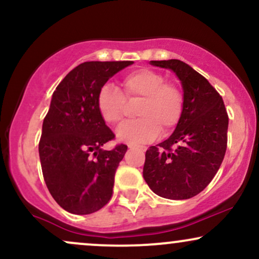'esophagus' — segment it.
<instances>
[{
	"mask_svg": "<svg viewBox=\"0 0 259 259\" xmlns=\"http://www.w3.org/2000/svg\"><path fill=\"white\" fill-rule=\"evenodd\" d=\"M130 150H141V151H146V147L145 146H135V145H129Z\"/></svg>",
	"mask_w": 259,
	"mask_h": 259,
	"instance_id": "obj_1",
	"label": "esophagus"
}]
</instances>
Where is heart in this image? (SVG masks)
I'll use <instances>...</instances> for the list:
<instances>
[{
	"label": "heart",
	"instance_id": "b5f03b06",
	"mask_svg": "<svg viewBox=\"0 0 259 259\" xmlns=\"http://www.w3.org/2000/svg\"><path fill=\"white\" fill-rule=\"evenodd\" d=\"M123 92L117 86L106 84L97 92L96 105L100 115L107 124L117 125L125 114L126 100H141L138 107L139 119L127 121L117 130L119 141L139 145L152 141L163 133L170 132L183 117V91L169 84L162 73L142 68L126 74L121 80Z\"/></svg>",
	"mask_w": 259,
	"mask_h": 259
}]
</instances>
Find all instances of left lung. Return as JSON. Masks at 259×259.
Segmentation results:
<instances>
[{"instance_id": "8db88e82", "label": "left lung", "mask_w": 259, "mask_h": 259, "mask_svg": "<svg viewBox=\"0 0 259 259\" xmlns=\"http://www.w3.org/2000/svg\"><path fill=\"white\" fill-rule=\"evenodd\" d=\"M171 70L184 92L183 117L165 141L146 151L144 179L156 195L187 200L212 181L227 151L229 118L221 95L179 59L151 61Z\"/></svg>"}]
</instances>
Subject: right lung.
<instances>
[{
    "instance_id": "right-lung-1",
    "label": "right lung",
    "mask_w": 259,
    "mask_h": 259,
    "mask_svg": "<svg viewBox=\"0 0 259 259\" xmlns=\"http://www.w3.org/2000/svg\"><path fill=\"white\" fill-rule=\"evenodd\" d=\"M133 63L85 62L53 92L38 154L47 189L67 212L90 214L111 200L115 170L127 146L102 150L114 134L100 115L96 97L109 78Z\"/></svg>"
}]
</instances>
